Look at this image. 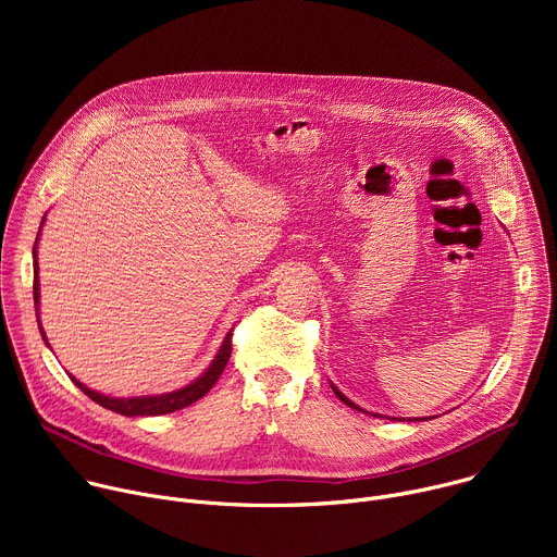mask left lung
Returning a JSON list of instances; mask_svg holds the SVG:
<instances>
[{
    "mask_svg": "<svg viewBox=\"0 0 557 557\" xmlns=\"http://www.w3.org/2000/svg\"><path fill=\"white\" fill-rule=\"evenodd\" d=\"M333 389H335V394H337V396H339V399H342V401H344V404H346V406H348V408H355V410H361V408H359V406H355V404H352V401H350V399H346V396H344V394H342V392H339V389H337V387H335V385H333ZM361 412H363V410H361Z\"/></svg>",
    "mask_w": 557,
    "mask_h": 557,
    "instance_id": "8db88e82",
    "label": "left lung"
}]
</instances>
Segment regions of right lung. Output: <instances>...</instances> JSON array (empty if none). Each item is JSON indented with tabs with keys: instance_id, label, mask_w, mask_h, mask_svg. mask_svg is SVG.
Returning a JSON list of instances; mask_svg holds the SVG:
<instances>
[{
	"instance_id": "add662e5",
	"label": "right lung",
	"mask_w": 557,
	"mask_h": 557,
	"mask_svg": "<svg viewBox=\"0 0 557 557\" xmlns=\"http://www.w3.org/2000/svg\"><path fill=\"white\" fill-rule=\"evenodd\" d=\"M44 224V222H41ZM41 231V228H39ZM37 245V243H35ZM33 256H35V282H33V295H35V306L39 304V275H37V247L33 249ZM39 314V312H37ZM41 331V337L46 339L44 335V329L39 326ZM48 342V339H46ZM231 357V333L224 337L222 342V348L218 352V357L213 359V363L209 366V370L198 376L194 383L176 389V392H168V394H158V396H132V399H112V396H106V394H99L90 387H86L82 381H76L72 374L70 379L74 381L76 387H82L90 399L116 414H123V417H156V414H170V412H176V410H183L191 404H196L198 399H202V396L215 385V381L220 379L222 370L226 368V361Z\"/></svg>"
}]
</instances>
